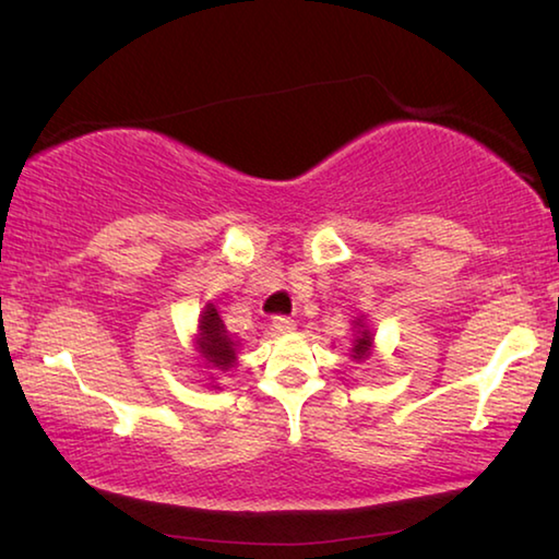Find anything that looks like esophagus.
Segmentation results:
<instances>
[{
  "mask_svg": "<svg viewBox=\"0 0 559 559\" xmlns=\"http://www.w3.org/2000/svg\"><path fill=\"white\" fill-rule=\"evenodd\" d=\"M295 319L292 317H274L272 319V329L274 332H280V334H289V332H295Z\"/></svg>",
  "mask_w": 559,
  "mask_h": 559,
  "instance_id": "34e87169",
  "label": "esophagus"
}]
</instances>
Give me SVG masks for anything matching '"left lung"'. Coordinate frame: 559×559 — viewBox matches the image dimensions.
<instances>
[{"instance_id":"8db88e82","label":"left lung","mask_w":559,"mask_h":559,"mask_svg":"<svg viewBox=\"0 0 559 559\" xmlns=\"http://www.w3.org/2000/svg\"><path fill=\"white\" fill-rule=\"evenodd\" d=\"M373 352V329L369 326V319L366 314L356 317L352 322V359L356 364L366 361Z\"/></svg>"}]
</instances>
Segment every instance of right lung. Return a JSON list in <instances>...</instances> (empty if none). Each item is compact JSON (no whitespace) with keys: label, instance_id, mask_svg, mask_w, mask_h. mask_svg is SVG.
Returning <instances> with one entry per match:
<instances>
[{"label":"right lung","instance_id":"1","mask_svg":"<svg viewBox=\"0 0 559 559\" xmlns=\"http://www.w3.org/2000/svg\"><path fill=\"white\" fill-rule=\"evenodd\" d=\"M193 346L198 352V366L210 373V389H219L217 377L227 373L237 364V349L240 340L227 332L223 319H219L213 301H207L198 317V329Z\"/></svg>","mask_w":559,"mask_h":559}]
</instances>
